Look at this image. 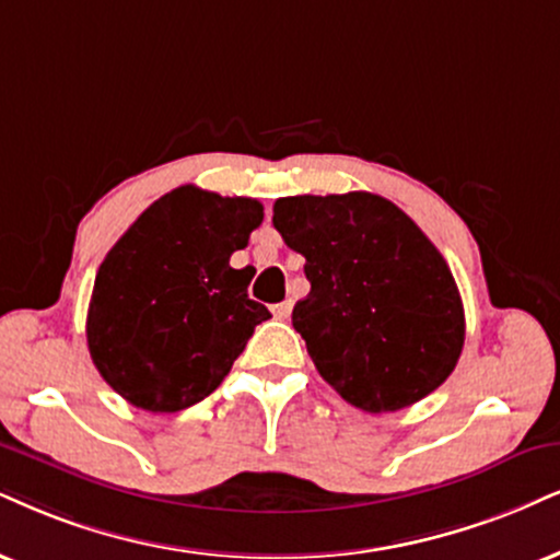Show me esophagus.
<instances>
[{
  "label": "esophagus",
  "instance_id": "1",
  "mask_svg": "<svg viewBox=\"0 0 560 560\" xmlns=\"http://www.w3.org/2000/svg\"><path fill=\"white\" fill-rule=\"evenodd\" d=\"M291 312H293V303H291V301L275 303V306H272L275 319H288V316H291Z\"/></svg>",
  "mask_w": 560,
  "mask_h": 560
}]
</instances>
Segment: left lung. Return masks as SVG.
<instances>
[{
  "label": "left lung",
  "mask_w": 560,
  "mask_h": 560,
  "mask_svg": "<svg viewBox=\"0 0 560 560\" xmlns=\"http://www.w3.org/2000/svg\"><path fill=\"white\" fill-rule=\"evenodd\" d=\"M272 225L306 257L312 291L293 327L345 402L395 412L446 382L465 308L446 259L397 205L369 191L282 197Z\"/></svg>",
  "instance_id": "left-lung-1"
}]
</instances>
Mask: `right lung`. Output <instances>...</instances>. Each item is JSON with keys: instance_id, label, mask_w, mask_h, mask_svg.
I'll use <instances>...</instances> for the list:
<instances>
[{"instance_id": "obj_1", "label": "right lung", "mask_w": 560, "mask_h": 560, "mask_svg": "<svg viewBox=\"0 0 560 560\" xmlns=\"http://www.w3.org/2000/svg\"><path fill=\"white\" fill-rule=\"evenodd\" d=\"M265 207L178 186L116 241L95 275L88 348L114 392L150 412H178L218 389L254 327L269 319L248 299V244Z\"/></svg>"}]
</instances>
